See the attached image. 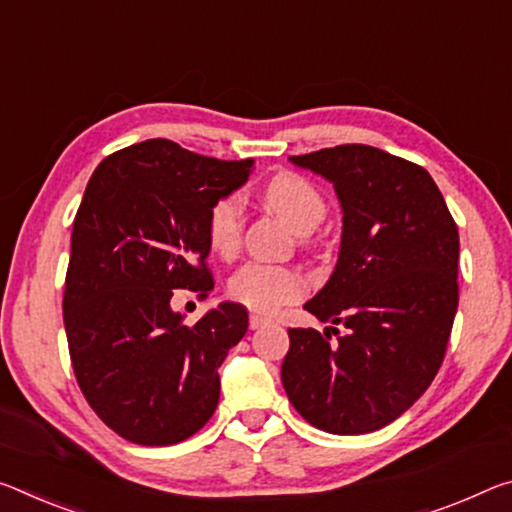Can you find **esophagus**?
<instances>
[{
	"mask_svg": "<svg viewBox=\"0 0 512 512\" xmlns=\"http://www.w3.org/2000/svg\"><path fill=\"white\" fill-rule=\"evenodd\" d=\"M248 323H250V328H253V330H259V328L269 326L271 319H269V316H264V314H255V312H253V314H250Z\"/></svg>",
	"mask_w": 512,
	"mask_h": 512,
	"instance_id": "obj_1",
	"label": "esophagus"
}]
</instances>
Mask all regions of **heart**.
<instances>
[{"mask_svg": "<svg viewBox=\"0 0 512 512\" xmlns=\"http://www.w3.org/2000/svg\"><path fill=\"white\" fill-rule=\"evenodd\" d=\"M264 202L280 214L296 232L307 234L321 225L328 214L326 196L298 173H278L264 186ZM209 248L218 257L237 255L243 239V198L239 193H225L212 202L205 223ZM237 303L257 312H275L282 305L296 303L305 296V275L291 266H273L248 262L232 275L227 285Z\"/></svg>", "mask_w": 512, "mask_h": 512, "instance_id": "b5f03b06", "label": "heart"}]
</instances>
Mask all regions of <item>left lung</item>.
I'll use <instances>...</instances> for the list:
<instances>
[{"label":"left lung","mask_w":512,"mask_h":512,"mask_svg":"<svg viewBox=\"0 0 512 512\" xmlns=\"http://www.w3.org/2000/svg\"><path fill=\"white\" fill-rule=\"evenodd\" d=\"M289 159L335 184L342 202L335 273L305 310L345 332L289 328L282 385L321 431H378L442 367L458 310V225L428 170L396 154L346 143Z\"/></svg>","instance_id":"8db88e82"}]
</instances>
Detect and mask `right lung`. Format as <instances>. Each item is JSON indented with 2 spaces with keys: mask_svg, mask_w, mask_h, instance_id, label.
Segmentation results:
<instances>
[{
  "mask_svg": "<svg viewBox=\"0 0 512 512\" xmlns=\"http://www.w3.org/2000/svg\"><path fill=\"white\" fill-rule=\"evenodd\" d=\"M253 159L202 157L168 139L109 154L72 225L63 323L77 385L120 437L168 446L212 419L227 351L248 312L223 303L184 326L175 289H214L205 232L212 202L248 180Z\"/></svg>",
  "mask_w": 512,
  "mask_h": 512,
  "instance_id": "obj_1",
  "label": "right lung"
}]
</instances>
